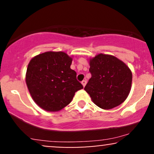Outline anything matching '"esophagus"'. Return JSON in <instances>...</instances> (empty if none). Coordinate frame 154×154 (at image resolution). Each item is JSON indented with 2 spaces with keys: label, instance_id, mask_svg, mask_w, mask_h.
I'll list each match as a JSON object with an SVG mask.
<instances>
[{
  "label": "esophagus",
  "instance_id": "1",
  "mask_svg": "<svg viewBox=\"0 0 154 154\" xmlns=\"http://www.w3.org/2000/svg\"><path fill=\"white\" fill-rule=\"evenodd\" d=\"M82 85H83V87H85V85H86V83H87V80H86V79H84V80H82Z\"/></svg>",
  "mask_w": 154,
  "mask_h": 154
}]
</instances>
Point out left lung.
Segmentation results:
<instances>
[{
    "label": "left lung",
    "instance_id": "left-lung-1",
    "mask_svg": "<svg viewBox=\"0 0 154 154\" xmlns=\"http://www.w3.org/2000/svg\"><path fill=\"white\" fill-rule=\"evenodd\" d=\"M91 78L85 87L95 105L111 109L122 103L131 90V70L111 55L100 54L90 59Z\"/></svg>",
    "mask_w": 154,
    "mask_h": 154
}]
</instances>
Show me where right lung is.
Masks as SVG:
<instances>
[{
	"label": "right lung",
	"mask_w": 154,
	"mask_h": 154,
	"mask_svg": "<svg viewBox=\"0 0 154 154\" xmlns=\"http://www.w3.org/2000/svg\"><path fill=\"white\" fill-rule=\"evenodd\" d=\"M72 58L66 53L48 51L35 56L26 69V83L32 98L48 111H59L83 88L70 68Z\"/></svg>",
	"instance_id": "obj_1"
}]
</instances>
